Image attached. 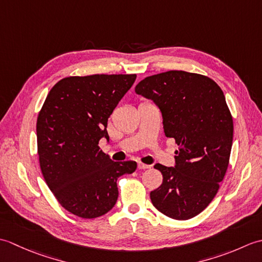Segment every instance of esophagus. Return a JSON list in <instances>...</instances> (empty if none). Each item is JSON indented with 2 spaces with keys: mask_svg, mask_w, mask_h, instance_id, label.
Instances as JSON below:
<instances>
[{
  "mask_svg": "<svg viewBox=\"0 0 262 262\" xmlns=\"http://www.w3.org/2000/svg\"><path fill=\"white\" fill-rule=\"evenodd\" d=\"M137 168L140 169V170H145V169H148L149 168V165H147V164H144V163H138L137 164Z\"/></svg>",
  "mask_w": 262,
  "mask_h": 262,
  "instance_id": "esophagus-1",
  "label": "esophagus"
}]
</instances>
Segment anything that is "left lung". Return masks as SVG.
<instances>
[{
	"label": "left lung",
	"mask_w": 262,
	"mask_h": 262,
	"mask_svg": "<svg viewBox=\"0 0 262 262\" xmlns=\"http://www.w3.org/2000/svg\"><path fill=\"white\" fill-rule=\"evenodd\" d=\"M161 110L166 137L179 146L176 165H154L163 182L151 191L154 207L173 220L192 219L207 207L229 166L233 119L222 89L207 76L169 71L135 88Z\"/></svg>",
	"instance_id": "8db88e82"
}]
</instances>
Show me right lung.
Returning a JSON list of instances; mask_svg holds the SVG:
<instances>
[{
    "label": "right lung",
    "mask_w": 262,
    "mask_h": 262,
    "mask_svg": "<svg viewBox=\"0 0 262 262\" xmlns=\"http://www.w3.org/2000/svg\"><path fill=\"white\" fill-rule=\"evenodd\" d=\"M136 80V74L70 76L58 81L37 119V145L43 179L63 207L96 219L114 207L117 179L137 168L114 162L99 147L109 141L108 118Z\"/></svg>",
    "instance_id": "1"
}]
</instances>
